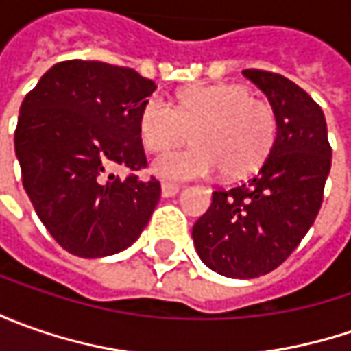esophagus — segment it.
Masks as SVG:
<instances>
[{
	"label": "esophagus",
	"mask_w": 351,
	"mask_h": 351,
	"mask_svg": "<svg viewBox=\"0 0 351 351\" xmlns=\"http://www.w3.org/2000/svg\"><path fill=\"white\" fill-rule=\"evenodd\" d=\"M180 193V185H176V183H162V197H173Z\"/></svg>",
	"instance_id": "esophagus-1"
}]
</instances>
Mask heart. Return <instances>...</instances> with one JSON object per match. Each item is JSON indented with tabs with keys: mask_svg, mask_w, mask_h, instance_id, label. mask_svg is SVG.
<instances>
[{
	"mask_svg": "<svg viewBox=\"0 0 351 351\" xmlns=\"http://www.w3.org/2000/svg\"><path fill=\"white\" fill-rule=\"evenodd\" d=\"M142 146L168 150L189 138L185 150L158 156L152 171L168 182L207 178L221 169L226 180L258 171L276 148L279 117L271 103L256 99L238 84L185 89L173 107L162 95L148 97L138 117Z\"/></svg>",
	"mask_w": 351,
	"mask_h": 351,
	"instance_id": "b5f03b06",
	"label": "heart"
}]
</instances>
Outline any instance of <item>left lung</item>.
<instances>
[{
    "label": "left lung",
    "instance_id": "obj_1",
    "mask_svg": "<svg viewBox=\"0 0 351 351\" xmlns=\"http://www.w3.org/2000/svg\"><path fill=\"white\" fill-rule=\"evenodd\" d=\"M242 74L276 107V148L250 182L217 189L193 226L199 258L232 279L265 276L289 258L317 219L332 164L320 105L285 75Z\"/></svg>",
    "mask_w": 351,
    "mask_h": 351
}]
</instances>
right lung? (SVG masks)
<instances>
[{
  "instance_id": "1",
  "label": "right lung",
  "mask_w": 351,
  "mask_h": 351,
  "mask_svg": "<svg viewBox=\"0 0 351 351\" xmlns=\"http://www.w3.org/2000/svg\"><path fill=\"white\" fill-rule=\"evenodd\" d=\"M156 84L95 60L54 64L27 93L15 128L23 187L62 248L80 258L127 250L160 201V182L121 180L111 166L146 168L138 117Z\"/></svg>"
}]
</instances>
